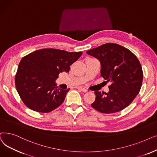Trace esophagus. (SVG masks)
<instances>
[{
  "instance_id": "34e87169",
  "label": "esophagus",
  "mask_w": 157,
  "mask_h": 157,
  "mask_svg": "<svg viewBox=\"0 0 157 157\" xmlns=\"http://www.w3.org/2000/svg\"><path fill=\"white\" fill-rule=\"evenodd\" d=\"M77 89H79V90H80L81 91L84 92V93H86V92H87V90L86 89H85L84 87H77Z\"/></svg>"
}]
</instances>
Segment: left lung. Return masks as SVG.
I'll return each instance as SVG.
<instances>
[{
	"mask_svg": "<svg viewBox=\"0 0 157 157\" xmlns=\"http://www.w3.org/2000/svg\"><path fill=\"white\" fill-rule=\"evenodd\" d=\"M101 63V75L110 82L108 93L95 91L91 106L100 113L112 114L128 107L139 94L143 72L135 54L116 43H108L86 52Z\"/></svg>",
	"mask_w": 157,
	"mask_h": 157,
	"instance_id": "left-lung-1",
	"label": "left lung"
}]
</instances>
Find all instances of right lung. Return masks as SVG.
Masks as SVG:
<instances>
[{
    "label": "right lung",
    "mask_w": 157,
    "mask_h": 157,
    "mask_svg": "<svg viewBox=\"0 0 157 157\" xmlns=\"http://www.w3.org/2000/svg\"><path fill=\"white\" fill-rule=\"evenodd\" d=\"M82 54V52L43 48L22 58L15 75V86L25 105L43 113L60 106L70 89H58L55 81L60 73L68 72Z\"/></svg>",
    "instance_id": "1"
}]
</instances>
